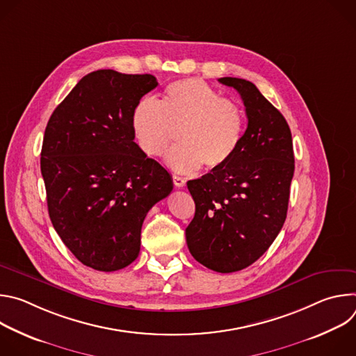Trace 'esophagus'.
<instances>
[{
    "instance_id": "34e87169",
    "label": "esophagus",
    "mask_w": 356,
    "mask_h": 356,
    "mask_svg": "<svg viewBox=\"0 0 356 356\" xmlns=\"http://www.w3.org/2000/svg\"><path fill=\"white\" fill-rule=\"evenodd\" d=\"M173 183L176 187H183L186 184V180L181 177V176H177V175H173Z\"/></svg>"
}]
</instances>
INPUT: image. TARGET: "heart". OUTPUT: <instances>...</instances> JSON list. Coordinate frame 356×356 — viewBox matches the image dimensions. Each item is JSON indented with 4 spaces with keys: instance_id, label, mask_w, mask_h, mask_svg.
<instances>
[{
    "instance_id": "heart-1",
    "label": "heart",
    "mask_w": 356,
    "mask_h": 356,
    "mask_svg": "<svg viewBox=\"0 0 356 356\" xmlns=\"http://www.w3.org/2000/svg\"><path fill=\"white\" fill-rule=\"evenodd\" d=\"M131 128L147 156L161 158L177 142L168 163L177 172H191L204 165L217 170L228 165L242 143L245 114L232 99L200 79L169 84L156 101L140 98L131 114Z\"/></svg>"
}]
</instances>
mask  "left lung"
<instances>
[{
    "mask_svg": "<svg viewBox=\"0 0 356 356\" xmlns=\"http://www.w3.org/2000/svg\"><path fill=\"white\" fill-rule=\"evenodd\" d=\"M218 81L239 92L248 127L228 165L187 181L195 214L186 228V241L197 262L231 273L258 261L280 232L294 154L284 117L255 84L236 77Z\"/></svg>",
    "mask_w": 356,
    "mask_h": 356,
    "instance_id": "left-lung-1",
    "label": "left lung"
}]
</instances>
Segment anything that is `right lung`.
<instances>
[{
  "label": "right lung",
  "mask_w": 356,
  "mask_h": 356,
  "mask_svg": "<svg viewBox=\"0 0 356 356\" xmlns=\"http://www.w3.org/2000/svg\"><path fill=\"white\" fill-rule=\"evenodd\" d=\"M158 86L152 74L111 69L84 76L44 129L40 172L50 221L86 266L132 264L147 211L173 190L169 172L134 142L131 114Z\"/></svg>",
  "instance_id": "right-lung-1"
}]
</instances>
